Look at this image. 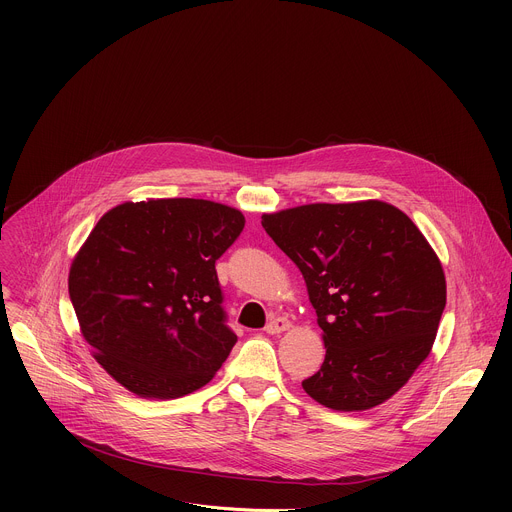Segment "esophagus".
<instances>
[{"label":"esophagus","mask_w":512,"mask_h":512,"mask_svg":"<svg viewBox=\"0 0 512 512\" xmlns=\"http://www.w3.org/2000/svg\"><path fill=\"white\" fill-rule=\"evenodd\" d=\"M289 328H291L289 320H285V318H275L273 322L267 324L265 332H267V334H281V332H285V330H289Z\"/></svg>","instance_id":"1"}]
</instances>
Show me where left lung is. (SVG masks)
<instances>
[{
  "mask_svg": "<svg viewBox=\"0 0 512 512\" xmlns=\"http://www.w3.org/2000/svg\"><path fill=\"white\" fill-rule=\"evenodd\" d=\"M261 225L302 271L326 356L302 383L320 405L367 411L391 399L429 356L446 275L423 233L383 200L302 204Z\"/></svg>",
  "mask_w": 512,
  "mask_h": 512,
  "instance_id": "8db88e82",
  "label": "left lung"
}]
</instances>
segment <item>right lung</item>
Returning <instances> with one entry per match:
<instances>
[{"mask_svg": "<svg viewBox=\"0 0 512 512\" xmlns=\"http://www.w3.org/2000/svg\"><path fill=\"white\" fill-rule=\"evenodd\" d=\"M245 227L241 210L202 198H148L107 210L68 271L93 358L143 399L204 387L231 354L214 261Z\"/></svg>", "mask_w": 512, "mask_h": 512, "instance_id": "obj_1", "label": "right lung"}]
</instances>
